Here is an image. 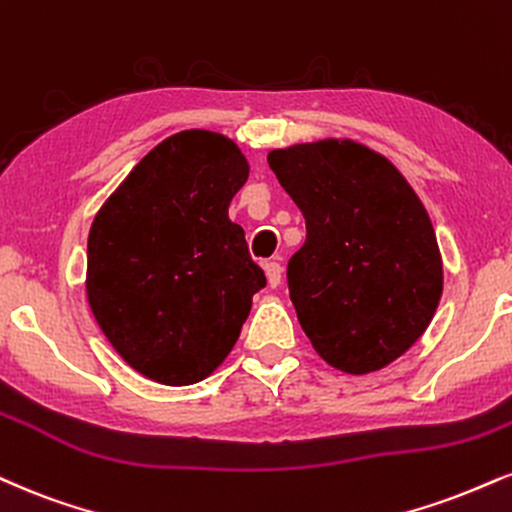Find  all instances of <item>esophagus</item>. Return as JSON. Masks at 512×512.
Returning <instances> with one entry per match:
<instances>
[{"mask_svg":"<svg viewBox=\"0 0 512 512\" xmlns=\"http://www.w3.org/2000/svg\"><path fill=\"white\" fill-rule=\"evenodd\" d=\"M264 272H267V281H269V286H272V288L279 286V283H281V274H283L281 262H276V260L264 262Z\"/></svg>","mask_w":512,"mask_h":512,"instance_id":"34e87169","label":"esophagus"}]
</instances>
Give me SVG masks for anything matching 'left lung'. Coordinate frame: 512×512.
<instances>
[{
	"instance_id": "left-lung-1",
	"label": "left lung",
	"mask_w": 512,
	"mask_h": 512,
	"mask_svg": "<svg viewBox=\"0 0 512 512\" xmlns=\"http://www.w3.org/2000/svg\"><path fill=\"white\" fill-rule=\"evenodd\" d=\"M267 162L305 217L286 272L300 326L331 367L377 372L439 307L443 269L427 209L389 159L350 140L274 150Z\"/></svg>"
}]
</instances>
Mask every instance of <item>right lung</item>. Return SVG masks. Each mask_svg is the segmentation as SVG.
<instances>
[{"label": "right lung", "instance_id": "right-lung-1", "mask_svg": "<svg viewBox=\"0 0 512 512\" xmlns=\"http://www.w3.org/2000/svg\"><path fill=\"white\" fill-rule=\"evenodd\" d=\"M248 162L219 133L183 131L147 152L97 212L88 300L135 372L197 384L236 346L252 295L267 286L229 219Z\"/></svg>", "mask_w": 512, "mask_h": 512}]
</instances>
